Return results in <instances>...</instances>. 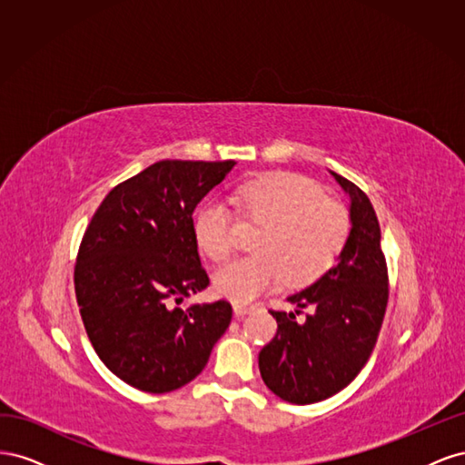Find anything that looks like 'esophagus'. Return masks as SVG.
<instances>
[{
    "label": "esophagus",
    "mask_w": 465,
    "mask_h": 465,
    "mask_svg": "<svg viewBox=\"0 0 465 465\" xmlns=\"http://www.w3.org/2000/svg\"><path fill=\"white\" fill-rule=\"evenodd\" d=\"M254 311V306H246V304H234V316L236 318H244L248 312Z\"/></svg>",
    "instance_id": "esophagus-1"
}]
</instances>
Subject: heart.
I'll use <instances>...</instances> for the list:
<instances>
[{"instance_id": "1", "label": "heart", "mask_w": 465, "mask_h": 465, "mask_svg": "<svg viewBox=\"0 0 465 465\" xmlns=\"http://www.w3.org/2000/svg\"><path fill=\"white\" fill-rule=\"evenodd\" d=\"M231 202L248 221L263 224L254 238L256 254L223 265L213 277L217 292L236 302L258 299L285 277L291 285L312 283L340 258L351 232L349 209L306 176L277 173L248 180L236 186ZM193 232L215 262L236 248L234 213L219 200L202 205Z\"/></svg>"}]
</instances>
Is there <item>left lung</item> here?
Here are the masks:
<instances>
[{"label":"left lung","mask_w":465,"mask_h":465,"mask_svg":"<svg viewBox=\"0 0 465 465\" xmlns=\"http://www.w3.org/2000/svg\"><path fill=\"white\" fill-rule=\"evenodd\" d=\"M351 200V232L337 263L289 297L313 314L272 311L277 333L260 351V374L275 396L308 405L331 398L367 364L388 306V265L374 207L359 186L331 173Z\"/></svg>","instance_id":"left-lung-1"}]
</instances>
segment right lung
<instances>
[{
	"label": "right lung",
	"instance_id": "add662e5",
	"mask_svg": "<svg viewBox=\"0 0 465 465\" xmlns=\"http://www.w3.org/2000/svg\"><path fill=\"white\" fill-rule=\"evenodd\" d=\"M234 164L154 163L112 188L83 234L79 312L96 355L125 384L149 393L182 388L229 328V301L174 304L209 285L192 215Z\"/></svg>",
	"mask_w": 465,
	"mask_h": 465
}]
</instances>
